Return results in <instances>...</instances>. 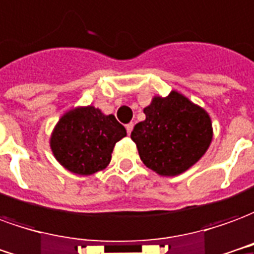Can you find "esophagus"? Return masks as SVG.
I'll use <instances>...</instances> for the list:
<instances>
[{
    "instance_id": "1",
    "label": "esophagus",
    "mask_w": 254,
    "mask_h": 254,
    "mask_svg": "<svg viewBox=\"0 0 254 254\" xmlns=\"http://www.w3.org/2000/svg\"><path fill=\"white\" fill-rule=\"evenodd\" d=\"M134 128V123H128L126 124V130H127V134H131V131Z\"/></svg>"
}]
</instances>
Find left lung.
<instances>
[{"label":"left lung","instance_id":"8db88e82","mask_svg":"<svg viewBox=\"0 0 254 254\" xmlns=\"http://www.w3.org/2000/svg\"><path fill=\"white\" fill-rule=\"evenodd\" d=\"M143 113L146 119L135 124L131 139L143 164L159 175H179L208 150L213 136L209 115L181 93L154 97Z\"/></svg>","mask_w":254,"mask_h":254}]
</instances>
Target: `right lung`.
Segmentation results:
<instances>
[{
  "label": "right lung",
  "mask_w": 254,
  "mask_h": 254,
  "mask_svg": "<svg viewBox=\"0 0 254 254\" xmlns=\"http://www.w3.org/2000/svg\"><path fill=\"white\" fill-rule=\"evenodd\" d=\"M127 135L113 115L79 107L64 113L50 136L56 160L76 175H93L107 168L116 142Z\"/></svg>",
  "instance_id": "1"
}]
</instances>
